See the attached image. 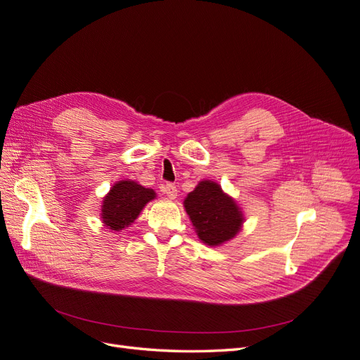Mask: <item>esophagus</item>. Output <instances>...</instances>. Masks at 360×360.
<instances>
[{
  "label": "esophagus",
  "instance_id": "esophagus-1",
  "mask_svg": "<svg viewBox=\"0 0 360 360\" xmlns=\"http://www.w3.org/2000/svg\"><path fill=\"white\" fill-rule=\"evenodd\" d=\"M163 192L167 193V197L168 198H171V200H174V198H177V188H176V184H172V183H167L165 186H163Z\"/></svg>",
  "mask_w": 360,
  "mask_h": 360
}]
</instances>
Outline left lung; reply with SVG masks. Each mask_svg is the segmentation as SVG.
<instances>
[{"label": "left lung", "instance_id": "1", "mask_svg": "<svg viewBox=\"0 0 360 360\" xmlns=\"http://www.w3.org/2000/svg\"><path fill=\"white\" fill-rule=\"evenodd\" d=\"M192 225L198 237L209 246L233 238L240 230L243 216L233 198L225 195L214 181L204 180L184 200Z\"/></svg>", "mask_w": 360, "mask_h": 360}]
</instances>
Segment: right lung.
<instances>
[{
    "instance_id": "right-lung-1",
    "label": "right lung",
    "mask_w": 360,
    "mask_h": 360,
    "mask_svg": "<svg viewBox=\"0 0 360 360\" xmlns=\"http://www.w3.org/2000/svg\"><path fill=\"white\" fill-rule=\"evenodd\" d=\"M156 197L153 189H147L132 180L115 183L103 198L102 219L112 231L123 230L132 224L144 205Z\"/></svg>"
}]
</instances>
